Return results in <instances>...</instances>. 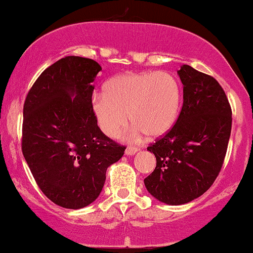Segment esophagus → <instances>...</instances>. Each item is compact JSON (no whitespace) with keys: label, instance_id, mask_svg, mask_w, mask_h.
I'll return each instance as SVG.
<instances>
[{"label":"esophagus","instance_id":"obj_1","mask_svg":"<svg viewBox=\"0 0 253 253\" xmlns=\"http://www.w3.org/2000/svg\"><path fill=\"white\" fill-rule=\"evenodd\" d=\"M138 151H139L138 147H133V146H129V147L126 148L125 153H126V156H133V154H135Z\"/></svg>","mask_w":253,"mask_h":253}]
</instances>
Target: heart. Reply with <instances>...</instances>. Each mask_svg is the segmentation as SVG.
<instances>
[{"label": "heart", "mask_w": 253, "mask_h": 253, "mask_svg": "<svg viewBox=\"0 0 253 253\" xmlns=\"http://www.w3.org/2000/svg\"><path fill=\"white\" fill-rule=\"evenodd\" d=\"M181 97L180 82L171 73H126L112 79L105 94L93 96L92 107L100 128L108 136L119 134L128 114L135 133L157 138L173 127Z\"/></svg>", "instance_id": "heart-1"}]
</instances>
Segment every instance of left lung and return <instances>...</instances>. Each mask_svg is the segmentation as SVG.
Returning a JSON list of instances; mask_svg holds the SVG:
<instances>
[{"label": "left lung", "instance_id": "1", "mask_svg": "<svg viewBox=\"0 0 253 253\" xmlns=\"http://www.w3.org/2000/svg\"><path fill=\"white\" fill-rule=\"evenodd\" d=\"M184 102L175 124L147 147L157 166L145 186L169 205L192 202L212 186L223 167L232 127V109L211 75L182 65Z\"/></svg>", "mask_w": 253, "mask_h": 253}]
</instances>
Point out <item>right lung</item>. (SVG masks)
<instances>
[{
    "label": "right lung",
    "instance_id": "1",
    "mask_svg": "<svg viewBox=\"0 0 253 253\" xmlns=\"http://www.w3.org/2000/svg\"><path fill=\"white\" fill-rule=\"evenodd\" d=\"M101 67L66 56L36 79L23 105L22 153L40 190L65 209H81L99 197L106 171L126 150L103 134L92 107Z\"/></svg>",
    "mask_w": 253,
    "mask_h": 253
}]
</instances>
